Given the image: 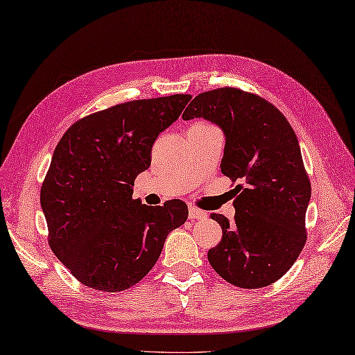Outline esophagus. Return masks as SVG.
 Instances as JSON below:
<instances>
[{"instance_id":"34e87169","label":"esophagus","mask_w":355,"mask_h":355,"mask_svg":"<svg viewBox=\"0 0 355 355\" xmlns=\"http://www.w3.org/2000/svg\"><path fill=\"white\" fill-rule=\"evenodd\" d=\"M207 212L202 211V209H198L194 207H190L188 208V218L190 220H202V218H207Z\"/></svg>"}]
</instances>
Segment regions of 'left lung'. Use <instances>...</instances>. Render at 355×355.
I'll list each match as a JSON object with an SVG mask.
<instances>
[{"label": "left lung", "mask_w": 355, "mask_h": 355, "mask_svg": "<svg viewBox=\"0 0 355 355\" xmlns=\"http://www.w3.org/2000/svg\"><path fill=\"white\" fill-rule=\"evenodd\" d=\"M182 118H205L223 130L220 167L239 182L232 222L211 214L223 237L209 249V264L241 288L273 284L290 270L306 240L311 184L295 130L278 107L237 88L199 94Z\"/></svg>", "instance_id": "obj_1"}]
</instances>
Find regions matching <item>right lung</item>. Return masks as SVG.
Returning a JSON list of instances; mask_svg holds the SVG:
<instances>
[{
    "label": "right lung",
    "instance_id": "add662e5",
    "mask_svg": "<svg viewBox=\"0 0 355 355\" xmlns=\"http://www.w3.org/2000/svg\"><path fill=\"white\" fill-rule=\"evenodd\" d=\"M191 100L188 94L133 100L83 116L60 138L41 188L49 244L83 286L121 291L152 270L187 205L147 207L133 182L152 147Z\"/></svg>",
    "mask_w": 355,
    "mask_h": 355
}]
</instances>
